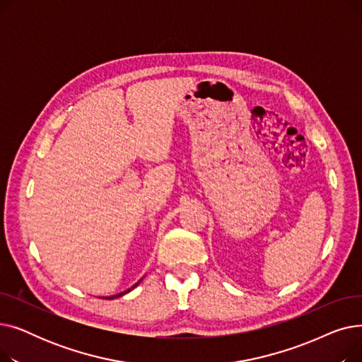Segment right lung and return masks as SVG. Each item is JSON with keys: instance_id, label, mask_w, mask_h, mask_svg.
Returning a JSON list of instances; mask_svg holds the SVG:
<instances>
[{"instance_id": "obj_1", "label": "right lung", "mask_w": 362, "mask_h": 362, "mask_svg": "<svg viewBox=\"0 0 362 362\" xmlns=\"http://www.w3.org/2000/svg\"><path fill=\"white\" fill-rule=\"evenodd\" d=\"M139 281H141V280H139ZM139 281H138V283H136V284H133V286H132V288H130V289H127V291H124V292H122V293H119V295H112V296H107V298H105V299H114V298H119V296H122V295H124V293H127V292H130V291H132V289H135V288H136V286H138V284H139Z\"/></svg>"}]
</instances>
